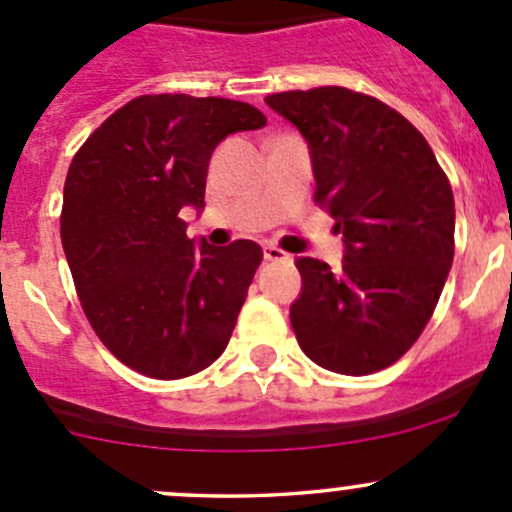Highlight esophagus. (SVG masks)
Here are the masks:
<instances>
[{
    "mask_svg": "<svg viewBox=\"0 0 512 512\" xmlns=\"http://www.w3.org/2000/svg\"><path fill=\"white\" fill-rule=\"evenodd\" d=\"M262 255H265L267 262H282V260H287V257H289L285 250H280V247H275V245L262 247Z\"/></svg>",
    "mask_w": 512,
    "mask_h": 512,
    "instance_id": "34e87169",
    "label": "esophagus"
}]
</instances>
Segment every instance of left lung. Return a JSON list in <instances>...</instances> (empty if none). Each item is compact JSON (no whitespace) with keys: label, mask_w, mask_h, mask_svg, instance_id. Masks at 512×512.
I'll return each instance as SVG.
<instances>
[{"label":"left lung","mask_w":512,"mask_h":512,"mask_svg":"<svg viewBox=\"0 0 512 512\" xmlns=\"http://www.w3.org/2000/svg\"><path fill=\"white\" fill-rule=\"evenodd\" d=\"M307 141L317 190L342 232L344 262L299 257L289 307L302 352L322 369L364 376L401 359L451 272L456 208L426 138L401 113L342 86L265 98Z\"/></svg>","instance_id":"obj_1"}]
</instances>
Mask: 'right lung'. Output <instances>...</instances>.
I'll return each mask as SVG.
<instances>
[{
    "mask_svg": "<svg viewBox=\"0 0 512 512\" xmlns=\"http://www.w3.org/2000/svg\"><path fill=\"white\" fill-rule=\"evenodd\" d=\"M265 123L230 98L138 96L71 160L66 262L98 339L138 374L183 379L225 352L262 250L252 240H190L180 210L203 213L220 141Z\"/></svg>",
    "mask_w": 512,
    "mask_h": 512,
    "instance_id": "add662e5",
    "label": "right lung"
}]
</instances>
